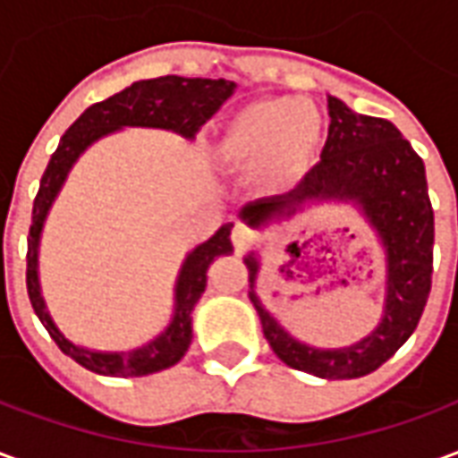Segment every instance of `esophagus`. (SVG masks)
<instances>
[{"instance_id": "34e87169", "label": "esophagus", "mask_w": 458, "mask_h": 458, "mask_svg": "<svg viewBox=\"0 0 458 458\" xmlns=\"http://www.w3.org/2000/svg\"><path fill=\"white\" fill-rule=\"evenodd\" d=\"M230 238H233V245H235V250H238V252H242V250L248 248L250 240H252V230H250L245 223H235V225H233V235H230Z\"/></svg>"}]
</instances>
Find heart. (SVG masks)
<instances>
[{"label":"heart","instance_id":"obj_1","mask_svg":"<svg viewBox=\"0 0 458 458\" xmlns=\"http://www.w3.org/2000/svg\"><path fill=\"white\" fill-rule=\"evenodd\" d=\"M321 114L292 98H267L233 114L220 134V154L245 174H262L269 183L299 181L317 161Z\"/></svg>","mask_w":458,"mask_h":458}]
</instances>
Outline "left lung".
I'll return each instance as SVG.
<instances>
[{"label":"left lung","mask_w":458,"mask_h":458,"mask_svg":"<svg viewBox=\"0 0 458 458\" xmlns=\"http://www.w3.org/2000/svg\"><path fill=\"white\" fill-rule=\"evenodd\" d=\"M328 140L317 166L284 196L242 206L240 218L262 233L314 206L351 203L370 225L385 258L383 311L368 336L344 348H317L292 336L258 297L259 252L245 255L248 297L279 360L317 377L351 380L377 370L420 324L432 289L434 213L422 159L393 122L353 113L334 95H328Z\"/></svg>","instance_id":"obj_1"}]
</instances>
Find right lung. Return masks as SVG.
I'll return each instance as SVG.
<instances>
[{"mask_svg":"<svg viewBox=\"0 0 458 458\" xmlns=\"http://www.w3.org/2000/svg\"><path fill=\"white\" fill-rule=\"evenodd\" d=\"M238 85L225 78H181V75H164L151 81H137L103 103L90 105L78 120L68 127L58 149L46 166L41 186L34 199V216L29 230V252H26V289L34 307L36 317L41 318L46 331L51 334L55 345L71 355L75 363L88 370L110 377H141V375L159 373L176 365L186 355L193 338V309L200 294L206 292L208 267L213 259L233 252L230 230L233 223L220 225V230L191 250L181 262L176 284H174V311L166 328L144 345L131 351H95L88 345L73 344L58 328L46 307L41 277H38V248L46 218L54 208L58 193L64 189L73 164L88 147L100 141L107 134L124 130V127H147V130H166L179 134L186 141L196 140L199 130L218 113L220 105L235 93Z\"/></svg>","mask_w":458,"mask_h":458,"instance_id":"right-lung-1","label":"right lung"}]
</instances>
